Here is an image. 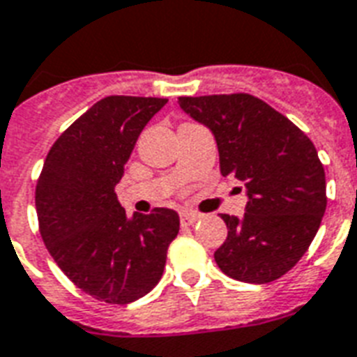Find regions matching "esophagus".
I'll return each instance as SVG.
<instances>
[{"label": "esophagus", "instance_id": "1", "mask_svg": "<svg viewBox=\"0 0 357 357\" xmlns=\"http://www.w3.org/2000/svg\"><path fill=\"white\" fill-rule=\"evenodd\" d=\"M199 220V214L197 213H182L181 214V224L182 226H192Z\"/></svg>", "mask_w": 357, "mask_h": 357}]
</instances>
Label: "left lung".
Masks as SVG:
<instances>
[{
  "label": "left lung",
  "instance_id": "1",
  "mask_svg": "<svg viewBox=\"0 0 357 357\" xmlns=\"http://www.w3.org/2000/svg\"><path fill=\"white\" fill-rule=\"evenodd\" d=\"M213 131L220 173L245 182L243 218L222 214L227 239L214 259L227 277L267 284L307 252L326 213V173L314 144L294 122L250 93L178 98Z\"/></svg>",
  "mask_w": 357,
  "mask_h": 357
}]
</instances>
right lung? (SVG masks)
<instances>
[{
  "label": "right lung",
  "mask_w": 357,
  "mask_h": 357,
  "mask_svg": "<svg viewBox=\"0 0 357 357\" xmlns=\"http://www.w3.org/2000/svg\"><path fill=\"white\" fill-rule=\"evenodd\" d=\"M167 99L109 96L48 150L36 186L39 231L66 277L88 296L128 305L163 275L181 220L171 208L131 218L114 194L149 120Z\"/></svg>",
  "instance_id": "add662e5"
}]
</instances>
